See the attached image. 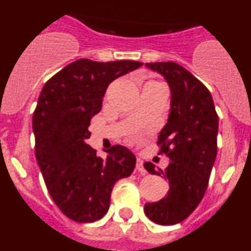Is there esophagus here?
Segmentation results:
<instances>
[{
  "mask_svg": "<svg viewBox=\"0 0 251 251\" xmlns=\"http://www.w3.org/2000/svg\"><path fill=\"white\" fill-rule=\"evenodd\" d=\"M136 170H137V172H139V174H141V175H146V174H147V171H146V168L143 167V161H142L141 158L137 159Z\"/></svg>",
  "mask_w": 251,
  "mask_h": 251,
  "instance_id": "1",
  "label": "esophagus"
}]
</instances>
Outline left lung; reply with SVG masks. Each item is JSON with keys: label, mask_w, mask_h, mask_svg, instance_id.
Here are the masks:
<instances>
[{"label": "left lung", "mask_w": 251, "mask_h": 251, "mask_svg": "<svg viewBox=\"0 0 251 251\" xmlns=\"http://www.w3.org/2000/svg\"><path fill=\"white\" fill-rule=\"evenodd\" d=\"M170 84L171 113L161 130L158 154L171 159L163 170L146 162L152 175H163L170 183L167 196L145 205L150 220L159 225H175L192 214L202 200L217 153L219 117L208 89L187 69L174 61L147 63Z\"/></svg>", "instance_id": "left-lung-1"}]
</instances>
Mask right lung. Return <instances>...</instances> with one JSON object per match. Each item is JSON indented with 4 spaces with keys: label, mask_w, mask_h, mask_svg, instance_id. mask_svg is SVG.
<instances>
[{
    "label": "right lung",
    "mask_w": 251,
    "mask_h": 251,
    "mask_svg": "<svg viewBox=\"0 0 251 251\" xmlns=\"http://www.w3.org/2000/svg\"><path fill=\"white\" fill-rule=\"evenodd\" d=\"M142 65L134 60L79 59L51 76L40 93L32 117L37 163L51 199L76 223L101 219L115 182L134 170L136 157L128 148L112 146L103 159L86 139L108 85Z\"/></svg>",
    "instance_id": "obj_1"
}]
</instances>
